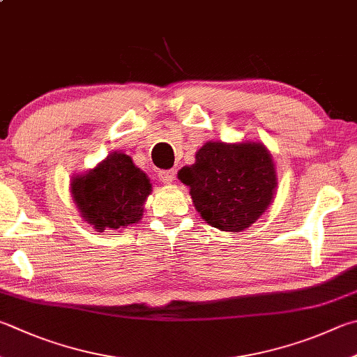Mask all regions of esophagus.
I'll list each match as a JSON object with an SVG mask.
<instances>
[{"instance_id": "obj_1", "label": "esophagus", "mask_w": 357, "mask_h": 357, "mask_svg": "<svg viewBox=\"0 0 357 357\" xmlns=\"http://www.w3.org/2000/svg\"><path fill=\"white\" fill-rule=\"evenodd\" d=\"M158 176L160 179V183L172 184L173 181H174V178H176V172H174V170H160L158 173Z\"/></svg>"}]
</instances>
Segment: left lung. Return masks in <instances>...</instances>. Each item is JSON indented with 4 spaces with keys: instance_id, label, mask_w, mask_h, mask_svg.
Masks as SVG:
<instances>
[{
    "instance_id": "obj_1",
    "label": "left lung",
    "mask_w": 357,
    "mask_h": 357,
    "mask_svg": "<svg viewBox=\"0 0 357 357\" xmlns=\"http://www.w3.org/2000/svg\"><path fill=\"white\" fill-rule=\"evenodd\" d=\"M178 178L190 187L204 222L229 232L250 228L271 204L278 185L273 159L261 142H207Z\"/></svg>"
}]
</instances>
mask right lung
Masks as SVG:
<instances>
[{
  "label": "right lung",
  "instance_id": "1",
  "mask_svg": "<svg viewBox=\"0 0 357 357\" xmlns=\"http://www.w3.org/2000/svg\"><path fill=\"white\" fill-rule=\"evenodd\" d=\"M150 193V179L123 153L109 154L93 170L71 181L77 211L98 232L137 223Z\"/></svg>",
  "mask_w": 357,
  "mask_h": 357
}]
</instances>
